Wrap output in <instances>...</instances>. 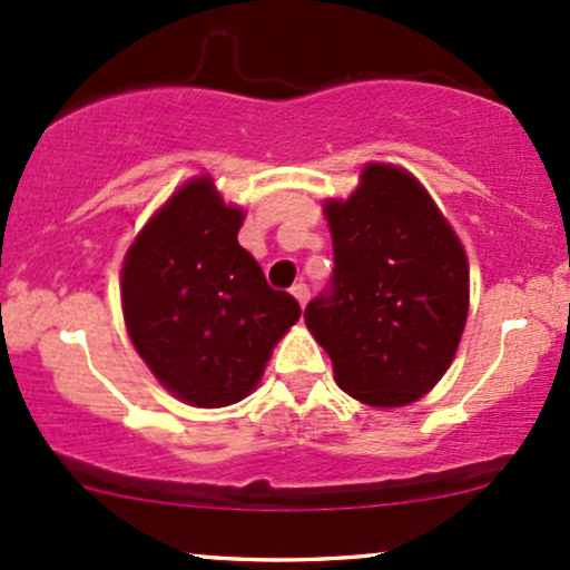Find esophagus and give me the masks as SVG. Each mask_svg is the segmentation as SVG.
<instances>
[{
  "label": "esophagus",
  "mask_w": 570,
  "mask_h": 570,
  "mask_svg": "<svg viewBox=\"0 0 570 570\" xmlns=\"http://www.w3.org/2000/svg\"><path fill=\"white\" fill-rule=\"evenodd\" d=\"M292 294H294V299H297V303L303 307H305L307 299H311V289H307V284H294Z\"/></svg>",
  "instance_id": "1"
}]
</instances>
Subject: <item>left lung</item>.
Here are the masks:
<instances>
[{"label":"left lung","mask_w":570,"mask_h":570,"mask_svg":"<svg viewBox=\"0 0 570 570\" xmlns=\"http://www.w3.org/2000/svg\"><path fill=\"white\" fill-rule=\"evenodd\" d=\"M335 271L305 307L335 381L370 407H407L453 362L469 313L461 240L415 176L370 163L348 200H326Z\"/></svg>","instance_id":"1"}]
</instances>
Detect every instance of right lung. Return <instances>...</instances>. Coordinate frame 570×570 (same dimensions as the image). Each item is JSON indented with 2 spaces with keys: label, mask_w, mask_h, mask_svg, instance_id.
Listing matches in <instances>:
<instances>
[{
  "label": "right lung",
  "mask_w": 570,
  "mask_h": 570,
  "mask_svg": "<svg viewBox=\"0 0 570 570\" xmlns=\"http://www.w3.org/2000/svg\"><path fill=\"white\" fill-rule=\"evenodd\" d=\"M244 212L212 176L179 187L144 225L122 263V316L153 375L193 407L252 394L284 332L299 318L238 244Z\"/></svg>",
  "instance_id": "obj_1"
}]
</instances>
